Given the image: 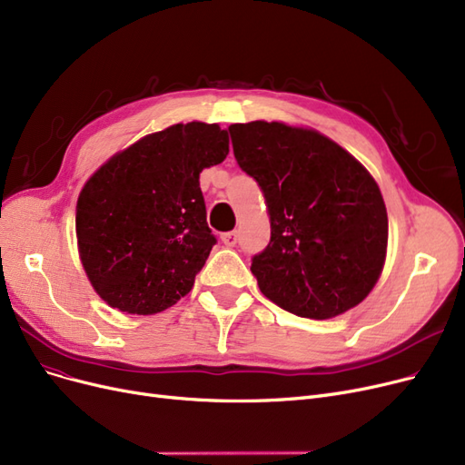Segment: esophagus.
<instances>
[{
	"label": "esophagus",
	"instance_id": "esophagus-1",
	"mask_svg": "<svg viewBox=\"0 0 465 465\" xmlns=\"http://www.w3.org/2000/svg\"><path fill=\"white\" fill-rule=\"evenodd\" d=\"M222 243L226 245V247H235V243H237V233H235V232L222 233Z\"/></svg>",
	"mask_w": 465,
	"mask_h": 465
}]
</instances>
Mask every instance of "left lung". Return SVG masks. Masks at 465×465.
Returning a JSON list of instances; mask_svg holds the SVG:
<instances>
[{
    "label": "left lung",
    "mask_w": 465,
    "mask_h": 465,
    "mask_svg": "<svg viewBox=\"0 0 465 465\" xmlns=\"http://www.w3.org/2000/svg\"><path fill=\"white\" fill-rule=\"evenodd\" d=\"M228 130L235 161L259 182L270 214V243L251 264L262 295L312 320L362 302L381 276L389 237L370 172L316 130L264 120Z\"/></svg>",
    "instance_id": "left-lung-1"
}]
</instances>
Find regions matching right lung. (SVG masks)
Instances as JSON below:
<instances>
[{
	"mask_svg": "<svg viewBox=\"0 0 465 465\" xmlns=\"http://www.w3.org/2000/svg\"><path fill=\"white\" fill-rule=\"evenodd\" d=\"M228 151L218 124H174L120 151L85 182L76 204L80 261L109 306L157 314L192 291L216 243L199 174Z\"/></svg>",
	"mask_w": 465,
	"mask_h": 465,
	"instance_id": "right-lung-1",
	"label": "right lung"
}]
</instances>
